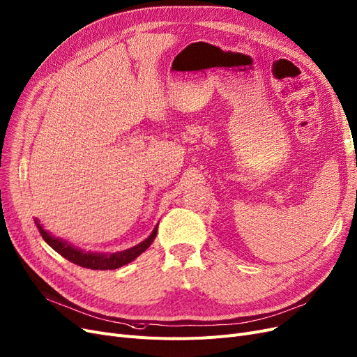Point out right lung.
Masks as SVG:
<instances>
[{
	"mask_svg": "<svg viewBox=\"0 0 357 357\" xmlns=\"http://www.w3.org/2000/svg\"><path fill=\"white\" fill-rule=\"evenodd\" d=\"M36 227L39 228V233L44 238L47 243L56 252L60 253L63 258H66L67 261L73 262L79 266L83 268H89V269H117L126 264H129L132 261H135L140 253H144L151 245L156 236V231H158V225L153 228L152 234L145 240L139 243L137 246L127 249L123 252H117V253H111V255H102V253H91V252H83L75 246L68 245L67 241H63L60 238H55L54 236H51L48 231H45L42 225L35 220Z\"/></svg>",
	"mask_w": 357,
	"mask_h": 357,
	"instance_id": "1",
	"label": "right lung"
}]
</instances>
